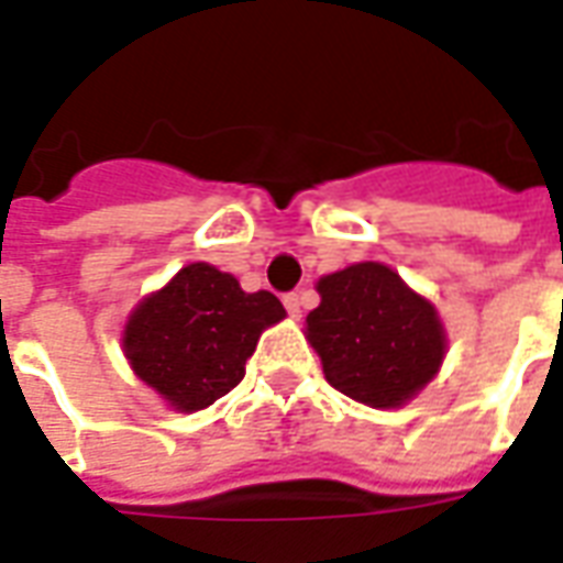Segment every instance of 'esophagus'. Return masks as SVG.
Here are the masks:
<instances>
[{"label": "esophagus", "instance_id": "1", "mask_svg": "<svg viewBox=\"0 0 563 563\" xmlns=\"http://www.w3.org/2000/svg\"><path fill=\"white\" fill-rule=\"evenodd\" d=\"M283 305H286V310H289V317L301 319V295L289 292L286 298H283Z\"/></svg>", "mask_w": 563, "mask_h": 563}]
</instances>
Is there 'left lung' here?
<instances>
[{
	"label": "left lung",
	"mask_w": 563,
	"mask_h": 563,
	"mask_svg": "<svg viewBox=\"0 0 563 563\" xmlns=\"http://www.w3.org/2000/svg\"><path fill=\"white\" fill-rule=\"evenodd\" d=\"M319 307L305 338L322 374L346 398L374 410L413 401L437 377L449 341L437 307L383 262H355L319 277Z\"/></svg>",
	"instance_id": "8db88e82"
}]
</instances>
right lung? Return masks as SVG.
<instances>
[{
	"instance_id": "right-lung-1",
	"label": "right lung",
	"mask_w": 563,
	"mask_h": 563,
	"mask_svg": "<svg viewBox=\"0 0 563 563\" xmlns=\"http://www.w3.org/2000/svg\"><path fill=\"white\" fill-rule=\"evenodd\" d=\"M283 317L277 295L244 292L232 274L192 262L129 313L123 355L165 407L196 413L244 379L262 331Z\"/></svg>"
}]
</instances>
